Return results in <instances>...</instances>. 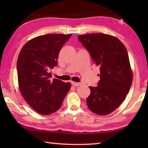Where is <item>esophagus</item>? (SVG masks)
<instances>
[{
    "label": "esophagus",
    "instance_id": "esophagus-1",
    "mask_svg": "<svg viewBox=\"0 0 148 148\" xmlns=\"http://www.w3.org/2000/svg\"><path fill=\"white\" fill-rule=\"evenodd\" d=\"M72 86H75V87H77V86H81L82 84H81V83H77V82H72Z\"/></svg>",
    "mask_w": 148,
    "mask_h": 148
}]
</instances>
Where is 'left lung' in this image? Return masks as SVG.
<instances>
[{"label": "left lung", "mask_w": 148, "mask_h": 148, "mask_svg": "<svg viewBox=\"0 0 148 148\" xmlns=\"http://www.w3.org/2000/svg\"><path fill=\"white\" fill-rule=\"evenodd\" d=\"M77 38L100 66L101 72L98 86L89 87L87 106L97 115H108L121 104L132 85V72L126 47L116 37L106 34H86Z\"/></svg>", "instance_id": "8db88e82"}]
</instances>
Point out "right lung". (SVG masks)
<instances>
[{"label": "right lung", "instance_id": "add662e5", "mask_svg": "<svg viewBox=\"0 0 148 148\" xmlns=\"http://www.w3.org/2000/svg\"><path fill=\"white\" fill-rule=\"evenodd\" d=\"M71 34H48L30 40L20 51L17 62L20 92L32 109L42 115L61 108L71 84L53 79L50 69L57 65L61 49Z\"/></svg>", "mask_w": 148, "mask_h": 148}]
</instances>
